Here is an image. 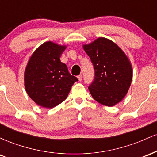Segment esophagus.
Instances as JSON below:
<instances>
[{
  "instance_id": "esophagus-1",
  "label": "esophagus",
  "mask_w": 157,
  "mask_h": 157,
  "mask_svg": "<svg viewBox=\"0 0 157 157\" xmlns=\"http://www.w3.org/2000/svg\"><path fill=\"white\" fill-rule=\"evenodd\" d=\"M77 78H78V80H79V81H82V76L81 75H79V76H77Z\"/></svg>"
}]
</instances>
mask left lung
Segmentation results:
<instances>
[{
    "label": "left lung",
    "mask_w": 157,
    "mask_h": 157,
    "mask_svg": "<svg viewBox=\"0 0 157 157\" xmlns=\"http://www.w3.org/2000/svg\"><path fill=\"white\" fill-rule=\"evenodd\" d=\"M82 47L94 68V79L89 86L91 96L102 105H115L125 97L132 80L128 58L117 45L105 37Z\"/></svg>",
    "instance_id": "obj_1"
}]
</instances>
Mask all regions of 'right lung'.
<instances>
[{
	"instance_id": "obj_1",
	"label": "right lung",
	"mask_w": 157,
	"mask_h": 157,
	"mask_svg": "<svg viewBox=\"0 0 157 157\" xmlns=\"http://www.w3.org/2000/svg\"><path fill=\"white\" fill-rule=\"evenodd\" d=\"M66 48L48 41L40 46L29 60L24 72L25 89L30 98L40 106L52 109L59 105L68 97L73 84L78 81L60 60Z\"/></svg>"
}]
</instances>
